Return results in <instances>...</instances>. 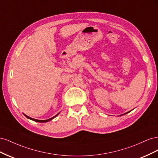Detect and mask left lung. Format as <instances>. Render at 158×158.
Returning a JSON list of instances; mask_svg holds the SVG:
<instances>
[{
	"label": "left lung",
	"mask_w": 158,
	"mask_h": 158,
	"mask_svg": "<svg viewBox=\"0 0 158 158\" xmlns=\"http://www.w3.org/2000/svg\"><path fill=\"white\" fill-rule=\"evenodd\" d=\"M129 112H130V111H129ZM129 112H127V113H124L123 114H127V113H129ZM123 114H121V115H123Z\"/></svg>",
	"instance_id": "1"
}]
</instances>
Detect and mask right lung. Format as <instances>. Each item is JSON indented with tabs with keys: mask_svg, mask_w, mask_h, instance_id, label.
I'll return each instance as SVG.
<instances>
[{
	"mask_svg": "<svg viewBox=\"0 0 158 158\" xmlns=\"http://www.w3.org/2000/svg\"><path fill=\"white\" fill-rule=\"evenodd\" d=\"M59 113H58V114H56L55 116H54L53 117H52V118H49V119H47V120H37V119H35V118H31V117H28V116H27L26 114H24V115L27 118H29V119H31V120H32V121H35V122H39V123H46V122H48V121H51V120H52V118H54L55 117H56L57 115H58Z\"/></svg>",
	"mask_w": 158,
	"mask_h": 158,
	"instance_id": "add662e5",
	"label": "right lung"
}]
</instances>
